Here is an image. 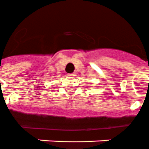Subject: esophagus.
<instances>
[{
    "mask_svg": "<svg viewBox=\"0 0 149 149\" xmlns=\"http://www.w3.org/2000/svg\"><path fill=\"white\" fill-rule=\"evenodd\" d=\"M68 76H71V77H74V76H75V73L68 74Z\"/></svg>",
    "mask_w": 149,
    "mask_h": 149,
    "instance_id": "1",
    "label": "esophagus"
}]
</instances>
